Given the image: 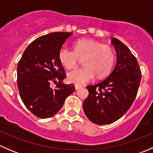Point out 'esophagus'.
<instances>
[{"label": "esophagus", "mask_w": 153, "mask_h": 153, "mask_svg": "<svg viewBox=\"0 0 153 153\" xmlns=\"http://www.w3.org/2000/svg\"><path fill=\"white\" fill-rule=\"evenodd\" d=\"M75 89H79L80 88L82 87V86H80V85H78V84H76V85H75Z\"/></svg>", "instance_id": "34e87169"}]
</instances>
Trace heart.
<instances>
[{
  "mask_svg": "<svg viewBox=\"0 0 153 153\" xmlns=\"http://www.w3.org/2000/svg\"><path fill=\"white\" fill-rule=\"evenodd\" d=\"M58 59L64 67L73 69L78 67L83 60L84 67L69 72L68 81L72 84L82 85L94 78H104L112 70L115 59L111 47L103 45L92 39H82L74 44V51L61 48Z\"/></svg>",
  "mask_w": 153,
  "mask_h": 153,
  "instance_id": "heart-1",
  "label": "heart"
}]
</instances>
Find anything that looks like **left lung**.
<instances>
[{
    "mask_svg": "<svg viewBox=\"0 0 153 153\" xmlns=\"http://www.w3.org/2000/svg\"><path fill=\"white\" fill-rule=\"evenodd\" d=\"M117 53V64L107 78L86 89L89 95L83 103L89 121L99 125L112 124L131 107L136 98L141 71L136 58L117 38L111 41Z\"/></svg>",
    "mask_w": 153,
    "mask_h": 153,
    "instance_id": "left-lung-1",
    "label": "left lung"
}]
</instances>
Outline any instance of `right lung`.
<instances>
[{"label":"right lung","mask_w":153,"mask_h":153,"mask_svg":"<svg viewBox=\"0 0 153 153\" xmlns=\"http://www.w3.org/2000/svg\"><path fill=\"white\" fill-rule=\"evenodd\" d=\"M72 32H52L39 37L25 49L18 61L17 83L21 100L35 116L47 118L61 109L73 84H65L64 68L58 52ZM56 84V88L50 86Z\"/></svg>","instance_id":"1"}]
</instances>
